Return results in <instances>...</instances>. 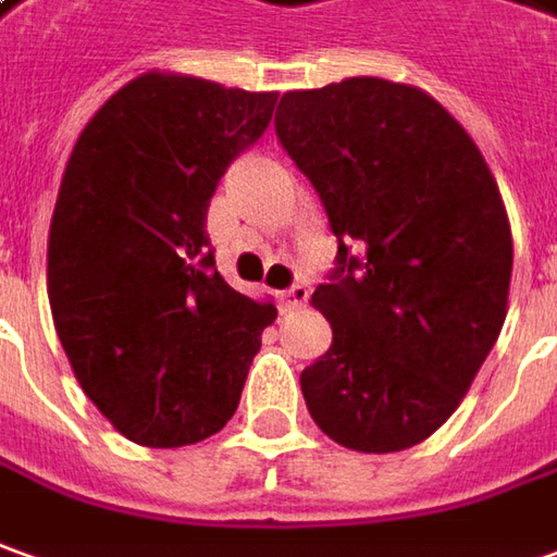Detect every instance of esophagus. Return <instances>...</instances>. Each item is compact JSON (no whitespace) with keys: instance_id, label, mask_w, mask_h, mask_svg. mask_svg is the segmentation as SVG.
Returning <instances> with one entry per match:
<instances>
[{"instance_id":"1","label":"esophagus","mask_w":557,"mask_h":557,"mask_svg":"<svg viewBox=\"0 0 557 557\" xmlns=\"http://www.w3.org/2000/svg\"><path fill=\"white\" fill-rule=\"evenodd\" d=\"M308 298H310L308 286H289L286 293H280V308H283V310L301 308V305H305Z\"/></svg>"}]
</instances>
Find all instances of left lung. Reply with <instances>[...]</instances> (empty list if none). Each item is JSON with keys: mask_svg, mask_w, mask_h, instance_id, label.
<instances>
[{"mask_svg": "<svg viewBox=\"0 0 557 557\" xmlns=\"http://www.w3.org/2000/svg\"><path fill=\"white\" fill-rule=\"evenodd\" d=\"M277 112V139L338 237L310 298L332 323V347L301 372L310 418L344 448L406 451L451 418L500 335L512 277L500 188L421 88L359 75L289 90Z\"/></svg>", "mask_w": 557, "mask_h": 557, "instance_id": "left-lung-1", "label": "left lung"}]
</instances>
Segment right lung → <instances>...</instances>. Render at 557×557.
Segmentation results:
<instances>
[{
  "label": "right lung",
  "mask_w": 557,
  "mask_h": 557,
  "mask_svg": "<svg viewBox=\"0 0 557 557\" xmlns=\"http://www.w3.org/2000/svg\"><path fill=\"white\" fill-rule=\"evenodd\" d=\"M277 94L146 72L82 131L48 234L54 329L88 399L136 445L180 448L237 411L277 308L215 271L207 210Z\"/></svg>",
  "instance_id": "obj_1"
}]
</instances>
